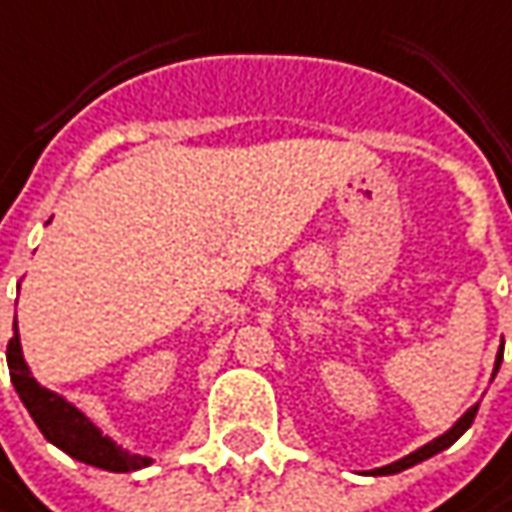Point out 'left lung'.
Returning <instances> with one entry per match:
<instances>
[{
	"instance_id": "8db88e82",
	"label": "left lung",
	"mask_w": 512,
	"mask_h": 512,
	"mask_svg": "<svg viewBox=\"0 0 512 512\" xmlns=\"http://www.w3.org/2000/svg\"><path fill=\"white\" fill-rule=\"evenodd\" d=\"M499 364H501V358H496V372H499ZM476 412H478V404H476V407H473V410H467V412H464V415H461V421H458V424H456V427H453V430H450V433H444V435H441V438H435V441H430L427 447H421V450H415L412 456L401 458V461H395V464H389V467H384V470H392V467L398 470V467H404V464H412V461H421V458H430V456H435V453H441L444 447H450V444L456 441L458 435L464 433V430H467V427L473 424V418H476Z\"/></svg>"
}]
</instances>
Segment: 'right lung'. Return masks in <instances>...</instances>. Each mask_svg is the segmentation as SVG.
Here are the masks:
<instances>
[{
    "instance_id": "obj_1",
    "label": "right lung",
    "mask_w": 512,
    "mask_h": 512,
    "mask_svg": "<svg viewBox=\"0 0 512 512\" xmlns=\"http://www.w3.org/2000/svg\"><path fill=\"white\" fill-rule=\"evenodd\" d=\"M8 369H11L13 387L31 412L39 433L71 458L94 464L100 470H111V473H131L151 464V458L125 453L123 447H117L108 435H102L77 407H71L59 395L39 387L22 358L19 332H13V338L8 341Z\"/></svg>"
}]
</instances>
